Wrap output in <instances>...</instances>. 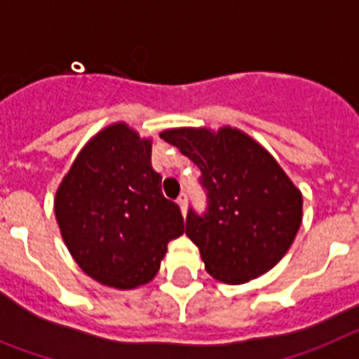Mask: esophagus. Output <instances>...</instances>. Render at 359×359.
Here are the masks:
<instances>
[{"mask_svg":"<svg viewBox=\"0 0 359 359\" xmlns=\"http://www.w3.org/2000/svg\"><path fill=\"white\" fill-rule=\"evenodd\" d=\"M177 204L180 205V211H182V215H186V210H188V197H186V193H182V195L177 198Z\"/></svg>","mask_w":359,"mask_h":359,"instance_id":"esophagus-1","label":"esophagus"}]
</instances>
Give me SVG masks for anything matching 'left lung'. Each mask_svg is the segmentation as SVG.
<instances>
[{"instance_id": "8db88e82", "label": "left lung", "mask_w": 359, "mask_h": 359, "mask_svg": "<svg viewBox=\"0 0 359 359\" xmlns=\"http://www.w3.org/2000/svg\"><path fill=\"white\" fill-rule=\"evenodd\" d=\"M161 137L201 170L208 208H189L186 235L205 271L245 283L273 269L302 224V193L266 148L236 128H175Z\"/></svg>"}]
</instances>
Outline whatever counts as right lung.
I'll list each match as a JSON object with an SVG mask.
<instances>
[{
	"instance_id": "add662e5",
	"label": "right lung",
	"mask_w": 359,
	"mask_h": 359,
	"mask_svg": "<svg viewBox=\"0 0 359 359\" xmlns=\"http://www.w3.org/2000/svg\"><path fill=\"white\" fill-rule=\"evenodd\" d=\"M151 168V141L111 124L81 149L55 193L61 236L77 266L102 285L135 289L157 274L170 240L184 233L175 202Z\"/></svg>"
}]
</instances>
